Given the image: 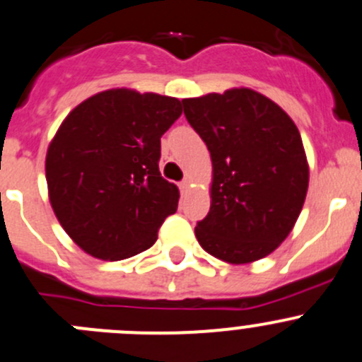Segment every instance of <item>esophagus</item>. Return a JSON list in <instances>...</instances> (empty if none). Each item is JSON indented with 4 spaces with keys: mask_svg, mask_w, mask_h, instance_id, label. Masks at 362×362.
<instances>
[{
    "mask_svg": "<svg viewBox=\"0 0 362 362\" xmlns=\"http://www.w3.org/2000/svg\"><path fill=\"white\" fill-rule=\"evenodd\" d=\"M192 181L190 179H185V181H181V183H179V188H181V192H183V194H187L188 190H190V187H192Z\"/></svg>",
    "mask_w": 362,
    "mask_h": 362,
    "instance_id": "34e87169",
    "label": "esophagus"
}]
</instances>
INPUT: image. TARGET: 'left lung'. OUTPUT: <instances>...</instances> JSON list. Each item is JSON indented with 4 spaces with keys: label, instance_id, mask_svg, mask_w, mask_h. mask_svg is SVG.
Instances as JSON below:
<instances>
[{
    "label": "left lung",
    "instance_id": "8db88e82",
    "mask_svg": "<svg viewBox=\"0 0 362 362\" xmlns=\"http://www.w3.org/2000/svg\"><path fill=\"white\" fill-rule=\"evenodd\" d=\"M185 115L211 154V206L195 227L216 259L245 264L274 252L293 229L309 163L291 117L252 88L183 99Z\"/></svg>",
    "mask_w": 362,
    "mask_h": 362
}]
</instances>
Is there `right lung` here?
Masks as SVG:
<instances>
[{
	"label": "right lung",
	"mask_w": 362,
	"mask_h": 362,
	"mask_svg": "<svg viewBox=\"0 0 362 362\" xmlns=\"http://www.w3.org/2000/svg\"><path fill=\"white\" fill-rule=\"evenodd\" d=\"M181 101L133 88L85 99L58 127L46 154L51 208L72 242L105 261L136 256L175 213L179 190L161 177V135Z\"/></svg>",
	"instance_id": "add662e5"
}]
</instances>
